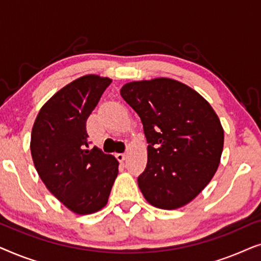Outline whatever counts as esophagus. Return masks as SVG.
I'll return each instance as SVG.
<instances>
[{"label":"esophagus","instance_id":"obj_1","mask_svg":"<svg viewBox=\"0 0 261 261\" xmlns=\"http://www.w3.org/2000/svg\"><path fill=\"white\" fill-rule=\"evenodd\" d=\"M116 158L119 159V162H123V160H126L127 154H126V153H117Z\"/></svg>","mask_w":261,"mask_h":261}]
</instances>
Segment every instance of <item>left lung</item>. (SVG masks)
<instances>
[{
	"instance_id": "8db88e82",
	"label": "left lung",
	"mask_w": 261,
	"mask_h": 261,
	"mask_svg": "<svg viewBox=\"0 0 261 261\" xmlns=\"http://www.w3.org/2000/svg\"><path fill=\"white\" fill-rule=\"evenodd\" d=\"M122 98L140 116L147 139V165L138 185L149 204L187 205L210 183L220 165L224 132L206 99L172 78L134 81Z\"/></svg>"
}]
</instances>
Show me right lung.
<instances>
[{
    "label": "right lung",
    "mask_w": 261,
    "mask_h": 261,
    "mask_svg": "<svg viewBox=\"0 0 261 261\" xmlns=\"http://www.w3.org/2000/svg\"><path fill=\"white\" fill-rule=\"evenodd\" d=\"M112 80L85 74L57 91L41 107L31 134V153L48 191L78 215L108 203L119 162L101 149H88L87 120Z\"/></svg>",
    "instance_id": "right-lung-1"
}]
</instances>
